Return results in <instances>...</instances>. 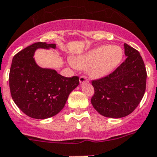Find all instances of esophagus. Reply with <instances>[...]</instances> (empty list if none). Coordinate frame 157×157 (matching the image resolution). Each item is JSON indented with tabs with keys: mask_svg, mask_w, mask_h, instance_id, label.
I'll return each mask as SVG.
<instances>
[{
	"mask_svg": "<svg viewBox=\"0 0 157 157\" xmlns=\"http://www.w3.org/2000/svg\"><path fill=\"white\" fill-rule=\"evenodd\" d=\"M80 83H84V82H89V79L87 78V77L85 75H83L81 76V77H80Z\"/></svg>",
	"mask_w": 157,
	"mask_h": 157,
	"instance_id": "34e87169",
	"label": "esophagus"
}]
</instances>
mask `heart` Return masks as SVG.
Masks as SVG:
<instances>
[{
	"instance_id": "heart-1",
	"label": "heart",
	"mask_w": 157,
	"mask_h": 157,
	"mask_svg": "<svg viewBox=\"0 0 157 157\" xmlns=\"http://www.w3.org/2000/svg\"><path fill=\"white\" fill-rule=\"evenodd\" d=\"M124 51L118 45H102L74 58L73 64L78 68H87L93 78H101L115 71L121 63Z\"/></svg>"
}]
</instances>
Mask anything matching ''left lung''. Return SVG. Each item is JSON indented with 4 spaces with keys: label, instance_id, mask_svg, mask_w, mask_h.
Wrapping results in <instances>:
<instances>
[{
    "label": "left lung",
    "instance_id": "left-lung-1",
    "mask_svg": "<svg viewBox=\"0 0 157 157\" xmlns=\"http://www.w3.org/2000/svg\"><path fill=\"white\" fill-rule=\"evenodd\" d=\"M124 45L125 61L109 75L92 80V105L108 118H122L134 112L146 90L147 71L142 57L135 48Z\"/></svg>",
    "mask_w": 157,
    "mask_h": 157
}]
</instances>
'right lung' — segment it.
<instances>
[{
    "instance_id": "add662e5",
    "label": "right lung",
    "mask_w": 157,
    "mask_h": 157,
    "mask_svg": "<svg viewBox=\"0 0 157 157\" xmlns=\"http://www.w3.org/2000/svg\"><path fill=\"white\" fill-rule=\"evenodd\" d=\"M39 48L55 44L36 42L14 55L9 74L10 94L18 108L28 116L45 119L64 108L69 94L79 84V77H63L55 70L39 67L33 58Z\"/></svg>"
}]
</instances>
